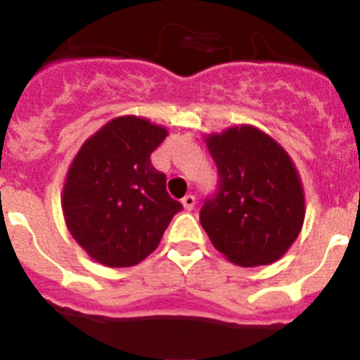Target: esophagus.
I'll return each mask as SVG.
<instances>
[{
  "label": "esophagus",
  "mask_w": 360,
  "mask_h": 360,
  "mask_svg": "<svg viewBox=\"0 0 360 360\" xmlns=\"http://www.w3.org/2000/svg\"><path fill=\"white\" fill-rule=\"evenodd\" d=\"M182 205L186 210H193L194 205H196V198H194L193 194H187V196H184Z\"/></svg>",
  "instance_id": "esophagus-1"
}]
</instances>
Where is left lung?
Here are the masks:
<instances>
[{"label": "left lung", "instance_id": "obj_1", "mask_svg": "<svg viewBox=\"0 0 360 360\" xmlns=\"http://www.w3.org/2000/svg\"><path fill=\"white\" fill-rule=\"evenodd\" d=\"M219 173V189L200 212L217 252L243 268L285 255L305 219L303 184L289 153L271 135L236 124L203 135Z\"/></svg>", "mask_w": 360, "mask_h": 360}]
</instances>
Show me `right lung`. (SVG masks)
Segmentation results:
<instances>
[{"mask_svg":"<svg viewBox=\"0 0 360 360\" xmlns=\"http://www.w3.org/2000/svg\"><path fill=\"white\" fill-rule=\"evenodd\" d=\"M166 137V127L120 115L75 155L62 189V212L72 239L92 260L108 268L143 262L182 209L150 160Z\"/></svg>","mask_w":360,"mask_h":360,"instance_id":"add662e5","label":"right lung"}]
</instances>
